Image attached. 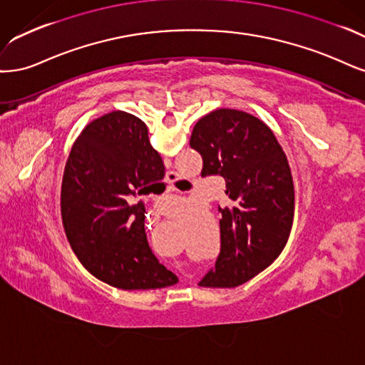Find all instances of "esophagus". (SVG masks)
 Here are the masks:
<instances>
[{
	"label": "esophagus",
	"mask_w": 365,
	"mask_h": 365,
	"mask_svg": "<svg viewBox=\"0 0 365 365\" xmlns=\"http://www.w3.org/2000/svg\"><path fill=\"white\" fill-rule=\"evenodd\" d=\"M179 179H178V174L175 173H168L167 174V179H165V185H167V190L168 191H175V187H174V183L178 182Z\"/></svg>",
	"instance_id": "esophagus-1"
}]
</instances>
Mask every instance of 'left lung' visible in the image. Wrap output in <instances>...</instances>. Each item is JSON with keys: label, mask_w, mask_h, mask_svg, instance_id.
<instances>
[{"label": "left lung", "mask_w": 365, "mask_h": 365, "mask_svg": "<svg viewBox=\"0 0 365 365\" xmlns=\"http://www.w3.org/2000/svg\"><path fill=\"white\" fill-rule=\"evenodd\" d=\"M190 145L202 155L203 178L220 174L226 180L229 198L220 207L221 252L198 285L235 288L264 272L289 238V163L267 124L235 109H217L198 120Z\"/></svg>", "instance_id": "left-lung-1"}]
</instances>
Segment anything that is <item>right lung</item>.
<instances>
[{
  "label": "right lung",
  "mask_w": 365,
  "mask_h": 365,
  "mask_svg": "<svg viewBox=\"0 0 365 365\" xmlns=\"http://www.w3.org/2000/svg\"><path fill=\"white\" fill-rule=\"evenodd\" d=\"M163 175L147 125L132 113H106L76 139L62 180L63 229L81 265L104 284L133 291L178 282L148 247L144 203L128 205Z\"/></svg>",
  "instance_id": "1"
}]
</instances>
